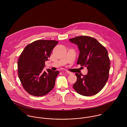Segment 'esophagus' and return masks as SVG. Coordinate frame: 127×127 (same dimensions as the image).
Instances as JSON below:
<instances>
[{"instance_id":"obj_1","label":"esophagus","mask_w":127,"mask_h":127,"mask_svg":"<svg viewBox=\"0 0 127 127\" xmlns=\"http://www.w3.org/2000/svg\"><path fill=\"white\" fill-rule=\"evenodd\" d=\"M66 72H67L68 74H69V75H72V74H73V73H72V72H69V71H66Z\"/></svg>"}]
</instances>
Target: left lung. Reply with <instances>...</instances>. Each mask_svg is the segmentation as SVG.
Masks as SVG:
<instances>
[{
    "mask_svg": "<svg viewBox=\"0 0 127 127\" xmlns=\"http://www.w3.org/2000/svg\"><path fill=\"white\" fill-rule=\"evenodd\" d=\"M69 40L77 45L80 52L77 65L85 66L88 70L84 76L75 74L77 80L73 86L74 89L84 96L97 94L109 77L110 62L107 49L95 38L88 36H77Z\"/></svg>",
    "mask_w": 127,
    "mask_h": 127,
    "instance_id": "obj_1",
    "label": "left lung"
}]
</instances>
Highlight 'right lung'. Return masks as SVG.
<instances>
[{
	"instance_id": "add662e5",
	"label": "right lung",
	"mask_w": 127,
	"mask_h": 127,
	"mask_svg": "<svg viewBox=\"0 0 127 127\" xmlns=\"http://www.w3.org/2000/svg\"><path fill=\"white\" fill-rule=\"evenodd\" d=\"M58 43L54 40H37L27 45L18 60V77L25 91L35 96H43L54 88L59 73L49 69L43 71L45 62Z\"/></svg>"
}]
</instances>
